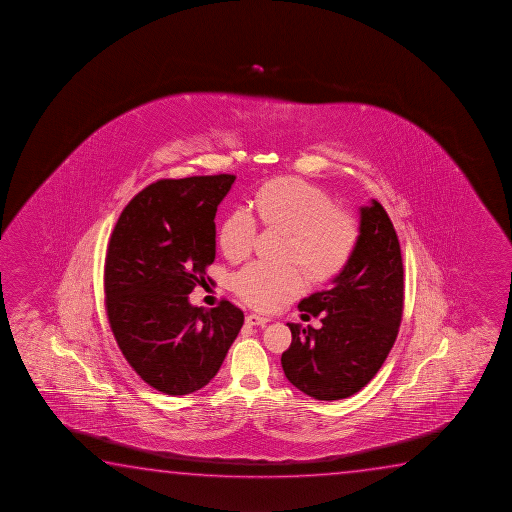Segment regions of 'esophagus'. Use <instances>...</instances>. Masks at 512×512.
<instances>
[{
	"label": "esophagus",
	"instance_id": "1",
	"mask_svg": "<svg viewBox=\"0 0 512 512\" xmlns=\"http://www.w3.org/2000/svg\"><path fill=\"white\" fill-rule=\"evenodd\" d=\"M267 322H269V319L267 317H260V315H257V313H250L248 317H246V324L248 326H266Z\"/></svg>",
	"mask_w": 512,
	"mask_h": 512
}]
</instances>
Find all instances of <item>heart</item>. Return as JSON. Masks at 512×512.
<instances>
[{"mask_svg":"<svg viewBox=\"0 0 512 512\" xmlns=\"http://www.w3.org/2000/svg\"><path fill=\"white\" fill-rule=\"evenodd\" d=\"M253 204L266 227L292 234L290 260L301 262L313 282H329L347 269L361 227L356 216L338 209L329 193L301 179H275L257 190ZM257 234V218L250 209L237 206L220 225L218 241L227 259L241 260L252 252ZM232 290L253 308L271 310L303 292V269L255 260L232 276Z\"/></svg>","mask_w":512,"mask_h":512,"instance_id":"heart-1","label":"heart"}]
</instances>
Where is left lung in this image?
I'll list each match as a JSON object with an SVG mask.
<instances>
[{"label":"left lung","instance_id":"obj_1","mask_svg":"<svg viewBox=\"0 0 512 512\" xmlns=\"http://www.w3.org/2000/svg\"><path fill=\"white\" fill-rule=\"evenodd\" d=\"M359 227L356 253L333 287L297 306L320 315L322 327L287 324L292 343L282 354L285 377L315 400L359 393L386 361L400 329L403 260L393 222L382 204L371 200L361 208Z\"/></svg>","mask_w":512,"mask_h":512}]
</instances>
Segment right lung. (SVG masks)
Returning <instances> with one entry per match:
<instances>
[{
  "label": "right lung",
  "instance_id": "right-lung-1",
  "mask_svg": "<svg viewBox=\"0 0 512 512\" xmlns=\"http://www.w3.org/2000/svg\"><path fill=\"white\" fill-rule=\"evenodd\" d=\"M232 174L160 179L126 204L105 257V310L135 373L160 393H195L215 377L245 315L188 294L206 282L216 253V209Z\"/></svg>",
  "mask_w": 512,
  "mask_h": 512
}]
</instances>
